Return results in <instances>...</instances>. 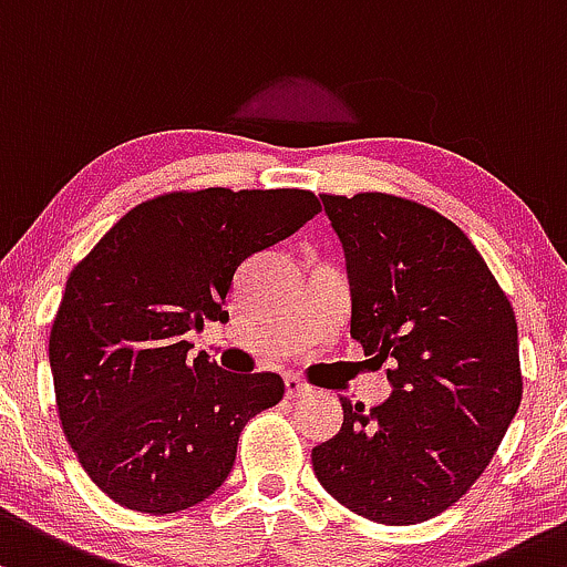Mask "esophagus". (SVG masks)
I'll return each instance as SVG.
<instances>
[{"label":"esophagus","mask_w":567,"mask_h":567,"mask_svg":"<svg viewBox=\"0 0 567 567\" xmlns=\"http://www.w3.org/2000/svg\"><path fill=\"white\" fill-rule=\"evenodd\" d=\"M285 393H288V399H301L309 396L312 389H309L301 378H296V374H288V378H285Z\"/></svg>","instance_id":"1"}]
</instances>
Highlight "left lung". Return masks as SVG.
Returning a JSON list of instances; mask_svg holds the SVG:
<instances>
[{
    "mask_svg": "<svg viewBox=\"0 0 567 567\" xmlns=\"http://www.w3.org/2000/svg\"><path fill=\"white\" fill-rule=\"evenodd\" d=\"M348 264L350 337L389 367L378 408L342 396L312 449L320 486L378 524L443 514L481 478L522 402L516 315L467 236L415 200L320 195Z\"/></svg>",
    "mask_w": 567,
    "mask_h": 567,
    "instance_id": "8db88e82",
    "label": "left lung"
}]
</instances>
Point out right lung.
<instances>
[{"label": "right lung", "instance_id": "add662e5", "mask_svg": "<svg viewBox=\"0 0 567 567\" xmlns=\"http://www.w3.org/2000/svg\"><path fill=\"white\" fill-rule=\"evenodd\" d=\"M318 212L309 189L165 193L124 214L73 268L48 359L64 437L113 503L176 514L228 478L244 424L285 383L193 359L184 337L225 323L236 268Z\"/></svg>", "mask_w": 567, "mask_h": 567}]
</instances>
